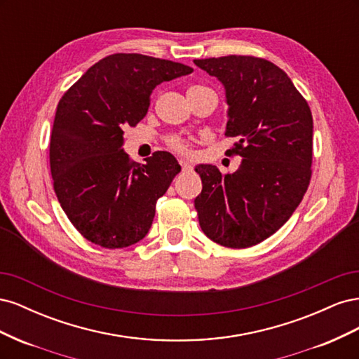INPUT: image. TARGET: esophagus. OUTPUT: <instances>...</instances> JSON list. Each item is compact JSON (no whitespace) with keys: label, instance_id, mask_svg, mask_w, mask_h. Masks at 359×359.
<instances>
[{"label":"esophagus","instance_id":"1","mask_svg":"<svg viewBox=\"0 0 359 359\" xmlns=\"http://www.w3.org/2000/svg\"><path fill=\"white\" fill-rule=\"evenodd\" d=\"M180 165H181V169L184 170V172H190L191 169H193V166L190 165L189 161H184V160H180Z\"/></svg>","mask_w":359,"mask_h":359}]
</instances>
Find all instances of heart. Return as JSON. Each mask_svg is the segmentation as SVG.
<instances>
[{
    "label": "heart",
    "instance_id": "obj_1",
    "mask_svg": "<svg viewBox=\"0 0 359 359\" xmlns=\"http://www.w3.org/2000/svg\"><path fill=\"white\" fill-rule=\"evenodd\" d=\"M168 145L170 149L177 151L180 154H189L190 153V142L180 136H170L168 137Z\"/></svg>",
    "mask_w": 359,
    "mask_h": 359
}]
</instances>
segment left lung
<instances>
[{"mask_svg": "<svg viewBox=\"0 0 359 359\" xmlns=\"http://www.w3.org/2000/svg\"><path fill=\"white\" fill-rule=\"evenodd\" d=\"M226 91L227 154L243 157L233 173L194 168L202 191L199 224L214 243L245 248L266 240L301 203L311 178L313 116L289 76L264 58L229 55L194 60Z\"/></svg>", "mask_w": 359, "mask_h": 359, "instance_id": "1", "label": "left lung"}]
</instances>
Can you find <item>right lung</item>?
I'll list each match as a JSON object with an SVG mask.
<instances>
[{
    "mask_svg": "<svg viewBox=\"0 0 359 359\" xmlns=\"http://www.w3.org/2000/svg\"><path fill=\"white\" fill-rule=\"evenodd\" d=\"M191 72L169 60L114 53L62 95L50 136V173L61 208L88 241L123 248L148 233L157 199L181 166L168 151L145 165L132 161L123 149L124 128L147 115L157 85Z\"/></svg>",
    "mask_w": 359,
    "mask_h": 359,
    "instance_id": "add662e5",
    "label": "right lung"
}]
</instances>
